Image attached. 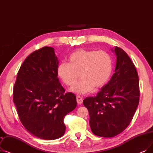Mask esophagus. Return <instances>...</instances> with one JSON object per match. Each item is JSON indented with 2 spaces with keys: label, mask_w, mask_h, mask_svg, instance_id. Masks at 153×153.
<instances>
[{
  "label": "esophagus",
  "mask_w": 153,
  "mask_h": 153,
  "mask_svg": "<svg viewBox=\"0 0 153 153\" xmlns=\"http://www.w3.org/2000/svg\"><path fill=\"white\" fill-rule=\"evenodd\" d=\"M83 102V99L82 97L80 96H77V102L78 104H81Z\"/></svg>",
  "instance_id": "1"
}]
</instances>
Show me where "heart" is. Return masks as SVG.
I'll return each mask as SVG.
<instances>
[{"mask_svg":"<svg viewBox=\"0 0 153 153\" xmlns=\"http://www.w3.org/2000/svg\"><path fill=\"white\" fill-rule=\"evenodd\" d=\"M68 61L69 63L58 65L57 74L69 87L74 85L81 77L82 80L71 89L78 94L89 92L94 88H102L109 81L112 72V58L104 51L80 49L72 52Z\"/></svg>","mask_w":153,"mask_h":153,"instance_id":"obj_1","label":"heart"}]
</instances>
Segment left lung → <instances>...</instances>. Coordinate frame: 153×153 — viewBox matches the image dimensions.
<instances>
[{"label": "left lung", "instance_id": "8db88e82", "mask_svg": "<svg viewBox=\"0 0 153 153\" xmlns=\"http://www.w3.org/2000/svg\"><path fill=\"white\" fill-rule=\"evenodd\" d=\"M116 55L114 74L97 96L84 99L88 109L89 125L95 135L112 137L130 124L139 101V82L131 59L121 48L111 49Z\"/></svg>", "mask_w": 153, "mask_h": 153}]
</instances>
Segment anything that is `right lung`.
<instances>
[{"instance_id":"obj_1","label":"right lung","mask_w":153,"mask_h":153,"mask_svg":"<svg viewBox=\"0 0 153 153\" xmlns=\"http://www.w3.org/2000/svg\"><path fill=\"white\" fill-rule=\"evenodd\" d=\"M58 63L54 48L44 47L33 52L20 68L13 92L25 128L45 140L64 134V118L77 105L76 95L65 93L59 82Z\"/></svg>"}]
</instances>
